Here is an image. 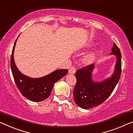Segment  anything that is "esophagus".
<instances>
[{
	"label": "esophagus",
	"instance_id": "obj_1",
	"mask_svg": "<svg viewBox=\"0 0 133 133\" xmlns=\"http://www.w3.org/2000/svg\"><path fill=\"white\" fill-rule=\"evenodd\" d=\"M75 72H76V69L74 67H71L70 69H69V73H70V74H75Z\"/></svg>",
	"mask_w": 133,
	"mask_h": 133
}]
</instances>
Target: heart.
I'll list each match as a JSON object with an SVG mask.
<instances>
[{
  "label": "heart",
  "mask_w": 133,
  "mask_h": 133,
  "mask_svg": "<svg viewBox=\"0 0 133 133\" xmlns=\"http://www.w3.org/2000/svg\"><path fill=\"white\" fill-rule=\"evenodd\" d=\"M91 45V43H88L87 45V46H90ZM96 53L94 51H92V52H89L88 54H87L84 58V63H87V64H91L94 62L96 60Z\"/></svg>",
  "instance_id": "heart-1"
}]
</instances>
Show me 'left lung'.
<instances>
[{
	"instance_id": "8db88e82",
	"label": "left lung",
	"mask_w": 133,
	"mask_h": 133,
	"mask_svg": "<svg viewBox=\"0 0 133 133\" xmlns=\"http://www.w3.org/2000/svg\"><path fill=\"white\" fill-rule=\"evenodd\" d=\"M110 55L116 57V63L112 74L102 81L93 79L94 64L77 70L75 74L76 84L73 90L74 101L80 108L87 109L103 103L110 96L117 85L121 73V54L119 49L114 43Z\"/></svg>"
}]
</instances>
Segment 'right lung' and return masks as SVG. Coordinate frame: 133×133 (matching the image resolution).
Wrapping results in <instances>:
<instances>
[{"instance_id": "add662e5", "label": "right lung", "mask_w": 133, "mask_h": 133, "mask_svg": "<svg viewBox=\"0 0 133 133\" xmlns=\"http://www.w3.org/2000/svg\"><path fill=\"white\" fill-rule=\"evenodd\" d=\"M16 39L12 49L11 59V68L16 85L25 97L33 102H39L45 100L50 95L54 84L64 76L68 72L67 69H59L46 76L37 78H33L23 74L16 66L14 53Z\"/></svg>"}]
</instances>
